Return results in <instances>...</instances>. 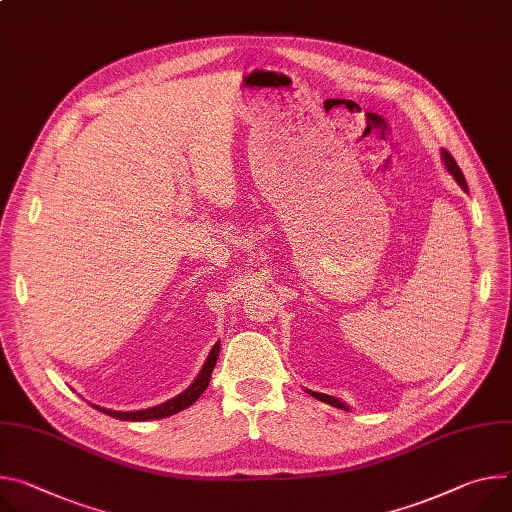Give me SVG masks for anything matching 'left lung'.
Returning a JSON list of instances; mask_svg holds the SVG:
<instances>
[{
    "label": "left lung",
    "mask_w": 512,
    "mask_h": 512,
    "mask_svg": "<svg viewBox=\"0 0 512 512\" xmlns=\"http://www.w3.org/2000/svg\"><path fill=\"white\" fill-rule=\"evenodd\" d=\"M443 161H445V167H447V171L455 177V181L461 185L463 190L468 192V183H466V177H463V173H461V169H459V165L455 163V159L451 157V153L449 151H445L443 149ZM314 398H318L320 402H327V404H331V406H337V408H343V410H347V406L341 402V400H337V398H333V396H327V394H320V392H310Z\"/></svg>",
    "instance_id": "8db88e82"
}]
</instances>
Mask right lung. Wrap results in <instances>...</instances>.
I'll list each match as a JSON object with an SVG mask.
<instances>
[{"label":"right lung","instance_id":"right-lung-1","mask_svg":"<svg viewBox=\"0 0 512 512\" xmlns=\"http://www.w3.org/2000/svg\"><path fill=\"white\" fill-rule=\"evenodd\" d=\"M218 353H220V343H216L202 367V371L198 374V378L194 380V384L181 392L179 396L159 404V406H153V408H147V410H136V412H120V410H108V408H102V406H96L100 412L104 414H110L114 418H120V421H155V418H165V416H171L183 408L192 406L202 394L204 390L208 388L210 384V378H212V369L216 365V359H218Z\"/></svg>","mask_w":512,"mask_h":512}]
</instances>
